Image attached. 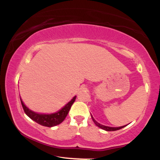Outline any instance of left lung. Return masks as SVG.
<instances>
[{
    "mask_svg": "<svg viewBox=\"0 0 160 160\" xmlns=\"http://www.w3.org/2000/svg\"><path fill=\"white\" fill-rule=\"evenodd\" d=\"M91 116H92V115H91ZM92 119L93 122H95V124L97 126H98L99 128H102V129L106 130V131H116V130H119V129H120V128L125 127V126H120V127H109V126H104V125H102V124L98 123V122H96V121L95 120V119L93 118L92 116Z\"/></svg>",
    "mask_w": 160,
    "mask_h": 160,
    "instance_id": "8db88e82",
    "label": "left lung"
}]
</instances>
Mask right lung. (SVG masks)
Segmentation results:
<instances>
[{
  "label": "right lung",
  "mask_w": 160,
  "mask_h": 160,
  "mask_svg": "<svg viewBox=\"0 0 160 160\" xmlns=\"http://www.w3.org/2000/svg\"><path fill=\"white\" fill-rule=\"evenodd\" d=\"M75 99H76V96H74L71 99V101H70L68 103L66 104L65 107L62 108L59 111L52 113V114H39L35 112H33L24 104L21 98H20V100H21L22 106L24 111L28 117L35 121L38 124L42 125L43 126H47V127H52V126H57V125L63 122L65 117H67L73 103L74 102Z\"/></svg>",
  "instance_id": "add662e5"
}]
</instances>
